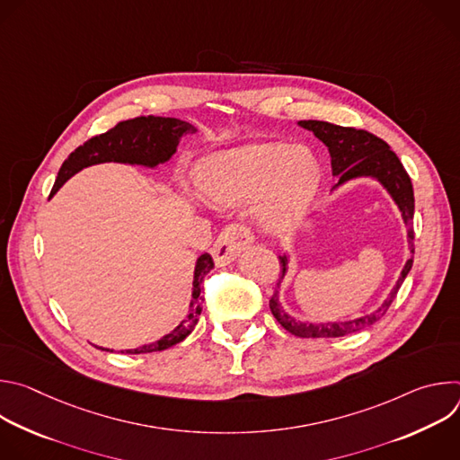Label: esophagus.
<instances>
[{"instance_id":"34e87169","label":"esophagus","mask_w":460,"mask_h":460,"mask_svg":"<svg viewBox=\"0 0 460 460\" xmlns=\"http://www.w3.org/2000/svg\"><path fill=\"white\" fill-rule=\"evenodd\" d=\"M252 242V233L243 224H229L222 229L218 234L215 247H213V258L217 266H226L233 261L243 249L249 247Z\"/></svg>"}]
</instances>
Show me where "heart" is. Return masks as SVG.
<instances>
[{"instance_id": "1", "label": "heart", "mask_w": 460, "mask_h": 460, "mask_svg": "<svg viewBox=\"0 0 460 460\" xmlns=\"http://www.w3.org/2000/svg\"><path fill=\"white\" fill-rule=\"evenodd\" d=\"M318 183V160L302 146H243L208 156L196 167V185L206 199L236 206L258 196L256 220L275 233L293 227L304 217Z\"/></svg>"}]
</instances>
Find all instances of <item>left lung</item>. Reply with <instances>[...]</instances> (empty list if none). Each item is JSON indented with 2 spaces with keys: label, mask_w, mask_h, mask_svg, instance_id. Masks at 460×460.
<instances>
[{
  "label": "left lung",
  "mask_w": 460,
  "mask_h": 460,
  "mask_svg": "<svg viewBox=\"0 0 460 460\" xmlns=\"http://www.w3.org/2000/svg\"><path fill=\"white\" fill-rule=\"evenodd\" d=\"M298 123L304 128L311 130V133L320 142H323L327 146V149H330L332 167H333V174L339 176V185L351 178L373 176L389 190V194L393 196V200L397 202V206L402 213V218L408 226L410 249H411V252H415V247H413L415 231L411 227V220L415 215L413 185H411V178L406 172L404 165L401 164L399 156L389 149V146L382 138L367 133V130H364V128L342 127V125H335L330 121H318V119H305V121H298ZM280 266H282V275L279 279V284L288 271V256L286 254L280 256ZM411 266H413V258H410L406 261V266H404L395 288H393L389 296L384 300V304L376 311L364 314L360 318L349 320V322H333V323H330V322L327 323L296 322L295 318H291L288 313L282 311V307L279 304V296H277L279 291L273 293V296L270 300V307L284 330H288L295 337H302V339L344 337V335L362 330V327H367V325L378 322L385 314V311L389 309L393 300H395L404 279L408 277Z\"/></svg>",
  "instance_id": "left-lung-1"
}]
</instances>
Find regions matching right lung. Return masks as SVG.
Wrapping results in <instances>:
<instances>
[{
  "label": "right lung",
  "instance_id": "add662e5",
  "mask_svg": "<svg viewBox=\"0 0 460 460\" xmlns=\"http://www.w3.org/2000/svg\"><path fill=\"white\" fill-rule=\"evenodd\" d=\"M185 133H196V128L178 118H162V116H138L127 121L116 123L107 133L93 137L84 146L75 149V153L69 155V158L63 162L58 178L54 181V187L50 190V196L67 181L73 174L82 171L84 167L102 164V162H119V164H137V165H147L155 167L162 162H167L178 147L180 138ZM215 268V261L211 254H202L196 261L194 268V282H192V302H190V313L185 320L176 327L174 332L165 335L164 339L137 348L127 349V355H140V353H153V351H164L178 342H181L192 330L196 322H199V314L202 313V302H200V291L204 277ZM102 349V348H100ZM109 351V349H105ZM123 353V351H121Z\"/></svg>",
  "mask_w": 460,
  "mask_h": 460
}]
</instances>
